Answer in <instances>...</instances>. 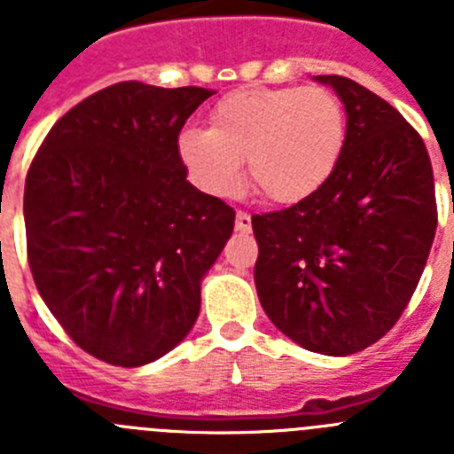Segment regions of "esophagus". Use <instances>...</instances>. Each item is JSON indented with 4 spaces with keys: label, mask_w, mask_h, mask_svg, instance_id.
<instances>
[{
    "label": "esophagus",
    "mask_w": 454,
    "mask_h": 454,
    "mask_svg": "<svg viewBox=\"0 0 454 454\" xmlns=\"http://www.w3.org/2000/svg\"><path fill=\"white\" fill-rule=\"evenodd\" d=\"M236 231H240V234L252 231V215L247 211H236Z\"/></svg>",
    "instance_id": "esophagus-1"
}]
</instances>
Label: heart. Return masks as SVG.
I'll use <instances>...</instances> for the list:
<instances>
[{
	"mask_svg": "<svg viewBox=\"0 0 454 454\" xmlns=\"http://www.w3.org/2000/svg\"><path fill=\"white\" fill-rule=\"evenodd\" d=\"M348 140L346 106L323 86L243 88L218 99L208 129H184L177 152L207 192L247 179L272 204H298L327 184Z\"/></svg>",
	"mask_w": 454,
	"mask_h": 454,
	"instance_id": "obj_1",
	"label": "heart"
}]
</instances>
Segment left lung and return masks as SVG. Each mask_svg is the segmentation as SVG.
I'll return each instance as SVG.
<instances>
[{"mask_svg": "<svg viewBox=\"0 0 454 454\" xmlns=\"http://www.w3.org/2000/svg\"><path fill=\"white\" fill-rule=\"evenodd\" d=\"M318 82L346 104V150L311 198L252 215L254 284L277 330L307 350L340 356L398 323L439 215L427 147L398 108L348 77Z\"/></svg>", "mask_w": 454, "mask_h": 454, "instance_id": "1", "label": "left lung"}]
</instances>
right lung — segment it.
Instances as JSON below:
<instances>
[{
  "instance_id": "right-lung-1",
  "label": "right lung",
  "mask_w": 454,
  "mask_h": 454,
  "mask_svg": "<svg viewBox=\"0 0 454 454\" xmlns=\"http://www.w3.org/2000/svg\"><path fill=\"white\" fill-rule=\"evenodd\" d=\"M214 92L120 82L72 106L24 184L27 259L66 334L114 366L150 364L200 314L236 211L192 188L179 131Z\"/></svg>"
}]
</instances>
